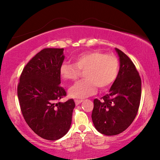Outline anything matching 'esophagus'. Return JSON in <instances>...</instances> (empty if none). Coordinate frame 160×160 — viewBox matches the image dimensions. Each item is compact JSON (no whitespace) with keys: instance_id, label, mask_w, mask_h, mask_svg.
Wrapping results in <instances>:
<instances>
[{"instance_id":"1","label":"esophagus","mask_w":160,"mask_h":160,"mask_svg":"<svg viewBox=\"0 0 160 160\" xmlns=\"http://www.w3.org/2000/svg\"><path fill=\"white\" fill-rule=\"evenodd\" d=\"M82 102V99H75V100H74V102H75L76 105H80V104Z\"/></svg>"}]
</instances>
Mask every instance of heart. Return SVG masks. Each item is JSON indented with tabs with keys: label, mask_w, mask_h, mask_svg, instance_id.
<instances>
[{
	"label": "heart",
	"mask_w": 160,
	"mask_h": 160,
	"mask_svg": "<svg viewBox=\"0 0 160 160\" xmlns=\"http://www.w3.org/2000/svg\"><path fill=\"white\" fill-rule=\"evenodd\" d=\"M81 71H84L86 79L69 88V95L71 97L84 98L95 93L97 87L103 90L111 86L118 74V60L112 54L90 50L74 57V64L63 63L60 67L61 77L66 81H75Z\"/></svg>",
	"instance_id": "heart-1"
}]
</instances>
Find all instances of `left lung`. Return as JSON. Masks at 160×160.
Returning a JSON list of instances; mask_svg holds the SVG:
<instances>
[{"instance_id": "1", "label": "left lung", "mask_w": 160, "mask_h": 160, "mask_svg": "<svg viewBox=\"0 0 160 160\" xmlns=\"http://www.w3.org/2000/svg\"><path fill=\"white\" fill-rule=\"evenodd\" d=\"M120 69L109 93L93 100L91 114L95 128L105 135H118L128 128L137 116L141 97V78L127 55L116 48Z\"/></svg>"}]
</instances>
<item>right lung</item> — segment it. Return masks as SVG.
Returning a JSON list of instances; mask_svg holds the SVG:
<instances>
[{
    "mask_svg": "<svg viewBox=\"0 0 160 160\" xmlns=\"http://www.w3.org/2000/svg\"><path fill=\"white\" fill-rule=\"evenodd\" d=\"M63 48H44L25 65L20 74L18 96L25 122L44 139L56 140L64 136L72 123L75 103L60 86Z\"/></svg>",
    "mask_w": 160,
    "mask_h": 160,
    "instance_id": "right-lung-1",
    "label": "right lung"
}]
</instances>
